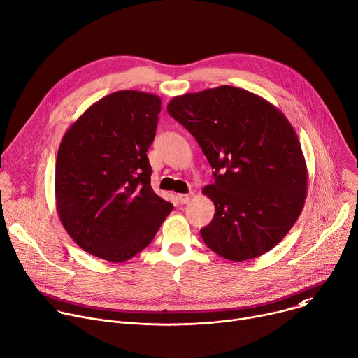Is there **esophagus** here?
<instances>
[{
	"mask_svg": "<svg viewBox=\"0 0 358 358\" xmlns=\"http://www.w3.org/2000/svg\"><path fill=\"white\" fill-rule=\"evenodd\" d=\"M194 197V192H188V194H178L177 196V200L181 203V204H188L191 201V199Z\"/></svg>",
	"mask_w": 358,
	"mask_h": 358,
	"instance_id": "obj_1",
	"label": "esophagus"
}]
</instances>
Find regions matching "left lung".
Instances as JSON below:
<instances>
[{"mask_svg": "<svg viewBox=\"0 0 358 358\" xmlns=\"http://www.w3.org/2000/svg\"><path fill=\"white\" fill-rule=\"evenodd\" d=\"M167 111L215 170L214 184L203 189L215 206L200 231L207 247L231 262L274 248L300 217L308 180L285 115L263 96L231 85L174 96Z\"/></svg>", "mask_w": 358, "mask_h": 358, "instance_id": "1", "label": "left lung"}]
</instances>
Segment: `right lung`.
<instances>
[{
    "label": "right lung",
    "instance_id": "add662e5",
    "mask_svg": "<svg viewBox=\"0 0 358 358\" xmlns=\"http://www.w3.org/2000/svg\"><path fill=\"white\" fill-rule=\"evenodd\" d=\"M161 99L122 90L94 103L64 134L55 162V206L85 251L122 263L143 251L173 204L151 188L147 151Z\"/></svg>",
    "mask_w": 358,
    "mask_h": 358
}]
</instances>
